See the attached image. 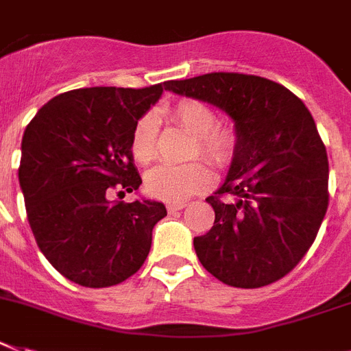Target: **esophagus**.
<instances>
[{
  "label": "esophagus",
  "mask_w": 351,
  "mask_h": 351,
  "mask_svg": "<svg viewBox=\"0 0 351 351\" xmlns=\"http://www.w3.org/2000/svg\"><path fill=\"white\" fill-rule=\"evenodd\" d=\"M185 208V203H167V212H176Z\"/></svg>",
  "instance_id": "34e87169"
}]
</instances>
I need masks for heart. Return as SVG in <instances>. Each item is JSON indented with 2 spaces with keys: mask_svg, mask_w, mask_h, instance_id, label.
<instances>
[{
  "mask_svg": "<svg viewBox=\"0 0 351 351\" xmlns=\"http://www.w3.org/2000/svg\"><path fill=\"white\" fill-rule=\"evenodd\" d=\"M169 117L176 126L193 135L191 158L202 157L212 166L228 167L239 153V132L232 125H219L216 110L199 99H180L169 108ZM158 117L146 112L134 126L130 152L135 162L148 164L157 155ZM212 175L202 162L185 166H157L146 175V193L162 202H185L194 194L208 189Z\"/></svg>",
  "mask_w": 351,
  "mask_h": 351,
  "instance_id": "b5f03b06",
  "label": "heart"
}]
</instances>
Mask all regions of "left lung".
Listing matches in <instances>:
<instances>
[{"label": "left lung", "mask_w": 351, "mask_h": 351, "mask_svg": "<svg viewBox=\"0 0 351 351\" xmlns=\"http://www.w3.org/2000/svg\"><path fill=\"white\" fill-rule=\"evenodd\" d=\"M164 89L225 110L241 137L225 184L207 198L214 226L194 237L199 262L241 289L280 280L328 208V157L308 108L284 85L241 73L169 80Z\"/></svg>", "instance_id": "8db88e82"}]
</instances>
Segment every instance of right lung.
Masks as SVG:
<instances>
[{"label":"right lung","mask_w":351,"mask_h":351,"mask_svg":"<svg viewBox=\"0 0 351 351\" xmlns=\"http://www.w3.org/2000/svg\"><path fill=\"white\" fill-rule=\"evenodd\" d=\"M144 89L87 87L49 99L26 126L19 185L37 246L67 280L110 287L139 271L160 202H110L143 184L130 152L135 123L162 96Z\"/></svg>","instance_id":"right-lung-1"}]
</instances>
